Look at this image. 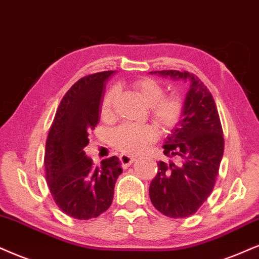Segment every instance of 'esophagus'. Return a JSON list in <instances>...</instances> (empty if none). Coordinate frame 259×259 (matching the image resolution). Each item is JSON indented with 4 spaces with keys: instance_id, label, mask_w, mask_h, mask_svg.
<instances>
[{
    "instance_id": "1",
    "label": "esophagus",
    "mask_w": 259,
    "mask_h": 259,
    "mask_svg": "<svg viewBox=\"0 0 259 259\" xmlns=\"http://www.w3.org/2000/svg\"><path fill=\"white\" fill-rule=\"evenodd\" d=\"M119 159L121 161V165H123L124 167H127L129 165H132L134 161L136 160V158H134L132 155H127V154H121L119 155Z\"/></svg>"
}]
</instances>
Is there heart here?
Listing matches in <instances>:
<instances>
[{
	"label": "heart",
	"mask_w": 259,
	"mask_h": 259,
	"mask_svg": "<svg viewBox=\"0 0 259 259\" xmlns=\"http://www.w3.org/2000/svg\"><path fill=\"white\" fill-rule=\"evenodd\" d=\"M135 93L146 107L149 108V118L159 132H169L179 123L182 116L183 104L177 96H164V89L159 83L151 78H142L133 84ZM117 89L106 92L101 101V117L108 119L112 116V105ZM155 133L151 126L123 124L111 133L110 140L113 147L125 154H136L154 141Z\"/></svg>",
	"instance_id": "b5f03b06"
}]
</instances>
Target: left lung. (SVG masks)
Listing matches in <instances>:
<instances>
[{"label":"left lung","instance_id":"8db88e82","mask_svg":"<svg viewBox=\"0 0 259 259\" xmlns=\"http://www.w3.org/2000/svg\"><path fill=\"white\" fill-rule=\"evenodd\" d=\"M149 73L189 85L181 120L163 146L174 160L159 161L149 185L154 207L171 219H183L197 212L212 192L224 151L222 125L212 95L197 76L175 70Z\"/></svg>","mask_w":259,"mask_h":259}]
</instances>
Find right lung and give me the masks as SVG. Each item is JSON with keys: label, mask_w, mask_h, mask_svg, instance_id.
Instances as JSON below:
<instances>
[{"label": "right lung", "mask_w": 259, "mask_h": 259, "mask_svg": "<svg viewBox=\"0 0 259 259\" xmlns=\"http://www.w3.org/2000/svg\"><path fill=\"white\" fill-rule=\"evenodd\" d=\"M114 71L83 77L62 98L46 143V179L62 212L76 220L95 219L111 206L120 175L117 157L93 166L84 147L100 120L106 82Z\"/></svg>", "instance_id": "1"}]
</instances>
